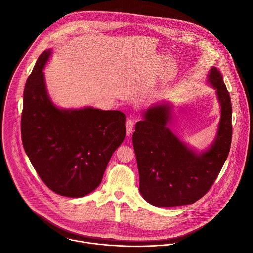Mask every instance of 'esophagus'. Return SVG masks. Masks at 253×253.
I'll list each match as a JSON object with an SVG mask.
<instances>
[{"label":"esophagus","instance_id":"esophagus-1","mask_svg":"<svg viewBox=\"0 0 253 253\" xmlns=\"http://www.w3.org/2000/svg\"><path fill=\"white\" fill-rule=\"evenodd\" d=\"M133 121L128 119L126 122V135L127 136H130L131 133H132V129H133Z\"/></svg>","mask_w":253,"mask_h":253}]
</instances>
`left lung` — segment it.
<instances>
[{
  "instance_id": "8db88e82",
  "label": "left lung",
  "mask_w": 253,
  "mask_h": 253,
  "mask_svg": "<svg viewBox=\"0 0 253 253\" xmlns=\"http://www.w3.org/2000/svg\"><path fill=\"white\" fill-rule=\"evenodd\" d=\"M207 83L215 90L220 108L216 135L208 148L198 151L171 126L174 105L160 101L142 113L132 143L139 171V191L146 202L161 208L191 205L212 186L230 151L232 105L223 77L212 66Z\"/></svg>"
}]
</instances>
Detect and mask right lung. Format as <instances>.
<instances>
[{
    "instance_id": "obj_1",
    "label": "right lung",
    "mask_w": 253,
    "mask_h": 253,
    "mask_svg": "<svg viewBox=\"0 0 253 253\" xmlns=\"http://www.w3.org/2000/svg\"><path fill=\"white\" fill-rule=\"evenodd\" d=\"M51 53L47 49L40 55L25 84L22 143L51 191L82 198L100 185L113 153L125 139L126 116L118 110L56 106L43 73Z\"/></svg>"
}]
</instances>
